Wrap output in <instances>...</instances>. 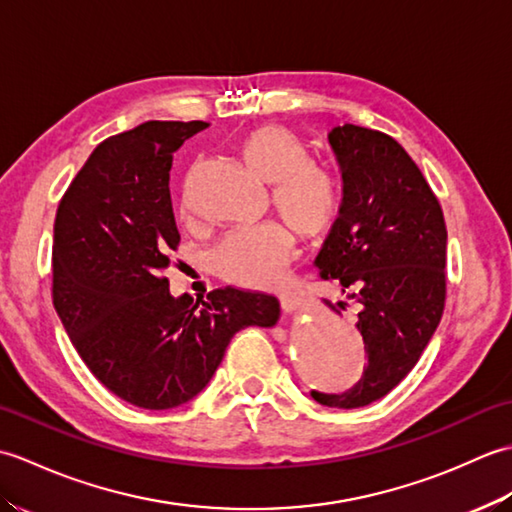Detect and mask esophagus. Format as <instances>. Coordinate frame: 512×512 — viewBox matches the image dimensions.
I'll use <instances>...</instances> for the list:
<instances>
[{
  "mask_svg": "<svg viewBox=\"0 0 512 512\" xmlns=\"http://www.w3.org/2000/svg\"><path fill=\"white\" fill-rule=\"evenodd\" d=\"M303 301L306 299L297 295V292H290V295H281V308H284V312L290 314V317H295V314L301 310Z\"/></svg>",
  "mask_w": 512,
  "mask_h": 512,
  "instance_id": "obj_1",
  "label": "esophagus"
}]
</instances>
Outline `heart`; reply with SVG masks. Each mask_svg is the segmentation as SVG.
<instances>
[{"label": "heart", "instance_id": "1", "mask_svg": "<svg viewBox=\"0 0 512 512\" xmlns=\"http://www.w3.org/2000/svg\"><path fill=\"white\" fill-rule=\"evenodd\" d=\"M248 169L273 184V202L301 235H319L341 206V184L332 171L308 165L306 149L288 129L259 125L239 140ZM295 255V235L286 224L264 222L231 228L213 248L217 275L246 288H270L284 279Z\"/></svg>", "mask_w": 512, "mask_h": 512}]
</instances>
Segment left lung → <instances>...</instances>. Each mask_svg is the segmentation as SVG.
<instances>
[{"label": "left lung", "mask_w": 512, "mask_h": 512, "mask_svg": "<svg viewBox=\"0 0 512 512\" xmlns=\"http://www.w3.org/2000/svg\"><path fill=\"white\" fill-rule=\"evenodd\" d=\"M328 140L341 171V206L314 266L358 303L367 365L352 389L312 391V398L356 409L387 396L436 332L447 292V228L438 198L394 138L345 123Z\"/></svg>", "instance_id": "8db88e82"}]
</instances>
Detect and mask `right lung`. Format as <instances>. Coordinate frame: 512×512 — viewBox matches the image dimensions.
<instances>
[{
  "label": "right lung",
  "mask_w": 512,
  "mask_h": 512,
  "mask_svg": "<svg viewBox=\"0 0 512 512\" xmlns=\"http://www.w3.org/2000/svg\"><path fill=\"white\" fill-rule=\"evenodd\" d=\"M204 121H147L96 147L54 220L52 301L76 352L129 405L173 409L220 367L235 332L279 321V301L220 288L173 297L165 270L180 233L169 171L173 151Z\"/></svg>",
  "instance_id": "add662e5"
}]
</instances>
